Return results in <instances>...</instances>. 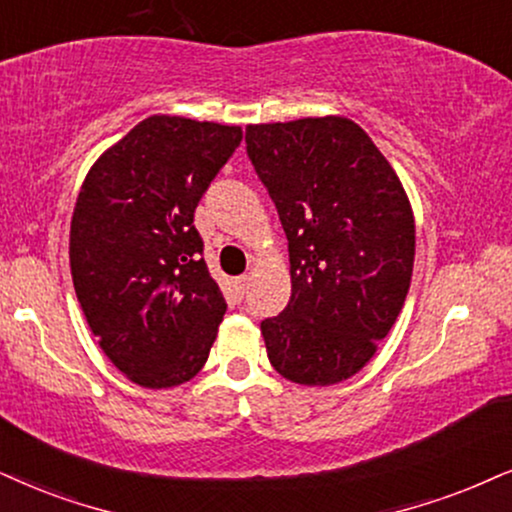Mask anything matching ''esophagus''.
I'll return each mask as SVG.
<instances>
[{"label": "esophagus", "mask_w": 512, "mask_h": 512, "mask_svg": "<svg viewBox=\"0 0 512 512\" xmlns=\"http://www.w3.org/2000/svg\"><path fill=\"white\" fill-rule=\"evenodd\" d=\"M248 281H250L248 276H238L236 281H234V290H236L238 297L245 295V290H248Z\"/></svg>", "instance_id": "obj_1"}]
</instances>
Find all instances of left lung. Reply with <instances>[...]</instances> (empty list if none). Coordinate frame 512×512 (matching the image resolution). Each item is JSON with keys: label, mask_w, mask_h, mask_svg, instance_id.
<instances>
[{"label": "left lung", "mask_w": 512, "mask_h": 512, "mask_svg": "<svg viewBox=\"0 0 512 512\" xmlns=\"http://www.w3.org/2000/svg\"><path fill=\"white\" fill-rule=\"evenodd\" d=\"M248 158L288 238L290 302L262 321L271 366L297 385L352 378L411 286L416 226L404 186L357 122L248 125Z\"/></svg>", "instance_id": "1"}]
</instances>
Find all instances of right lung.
Listing matches in <instances>:
<instances>
[{
    "mask_svg": "<svg viewBox=\"0 0 512 512\" xmlns=\"http://www.w3.org/2000/svg\"><path fill=\"white\" fill-rule=\"evenodd\" d=\"M243 129L151 115L96 160L70 222L77 300L132 383H186L208 361L226 302L193 226Z\"/></svg>",
    "mask_w": 512,
    "mask_h": 512,
    "instance_id": "obj_1",
    "label": "right lung"
}]
</instances>
